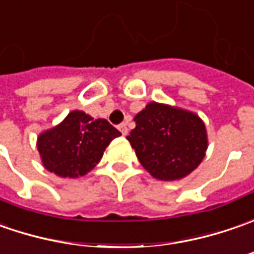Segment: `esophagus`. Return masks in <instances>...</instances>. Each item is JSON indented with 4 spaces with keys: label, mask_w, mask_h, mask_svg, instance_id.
Returning a JSON list of instances; mask_svg holds the SVG:
<instances>
[{
    "label": "esophagus",
    "mask_w": 254,
    "mask_h": 254,
    "mask_svg": "<svg viewBox=\"0 0 254 254\" xmlns=\"http://www.w3.org/2000/svg\"><path fill=\"white\" fill-rule=\"evenodd\" d=\"M119 130H121V133H122L124 136L127 135V124H125V122L119 125Z\"/></svg>",
    "instance_id": "34e87169"
}]
</instances>
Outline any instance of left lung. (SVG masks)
<instances>
[{
  "instance_id": "obj_1",
  "label": "left lung",
  "mask_w": 254,
  "mask_h": 254,
  "mask_svg": "<svg viewBox=\"0 0 254 254\" xmlns=\"http://www.w3.org/2000/svg\"><path fill=\"white\" fill-rule=\"evenodd\" d=\"M133 121L136 127L127 139L154 179H184L205 157L206 129L197 114L150 102Z\"/></svg>"
}]
</instances>
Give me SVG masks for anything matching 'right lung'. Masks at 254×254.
Wrapping results in <instances>:
<instances>
[{
	"label": "right lung",
	"mask_w": 254,
	"mask_h": 254,
	"mask_svg": "<svg viewBox=\"0 0 254 254\" xmlns=\"http://www.w3.org/2000/svg\"><path fill=\"white\" fill-rule=\"evenodd\" d=\"M119 135L107 119L71 111L57 127L40 133L38 150L46 170L63 179H77L98 164L104 150Z\"/></svg>",
	"instance_id": "add662e5"
}]
</instances>
